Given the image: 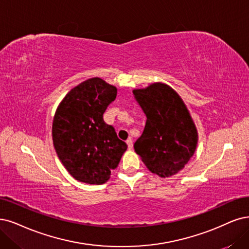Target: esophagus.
<instances>
[{"instance_id": "esophagus-1", "label": "esophagus", "mask_w": 249, "mask_h": 249, "mask_svg": "<svg viewBox=\"0 0 249 249\" xmlns=\"http://www.w3.org/2000/svg\"><path fill=\"white\" fill-rule=\"evenodd\" d=\"M126 143H127V145H128V149H132L133 148V142H132V140L131 139H128L127 141H126Z\"/></svg>"}]
</instances>
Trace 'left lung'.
I'll list each match as a JSON object with an SVG mask.
<instances>
[{"instance_id": "1", "label": "left lung", "mask_w": 249, "mask_h": 249, "mask_svg": "<svg viewBox=\"0 0 249 249\" xmlns=\"http://www.w3.org/2000/svg\"><path fill=\"white\" fill-rule=\"evenodd\" d=\"M133 94L146 116L134 150L151 172L169 178L180 171L194 155L198 133L189 110L171 87L155 83Z\"/></svg>"}]
</instances>
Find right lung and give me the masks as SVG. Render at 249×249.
<instances>
[{"label":"right lung","instance_id":"1","mask_svg":"<svg viewBox=\"0 0 249 249\" xmlns=\"http://www.w3.org/2000/svg\"><path fill=\"white\" fill-rule=\"evenodd\" d=\"M117 88L92 78L71 89L55 113L52 136L55 151L71 176L82 182L101 185L117 168L127 144L104 121Z\"/></svg>","mask_w":249,"mask_h":249}]
</instances>
